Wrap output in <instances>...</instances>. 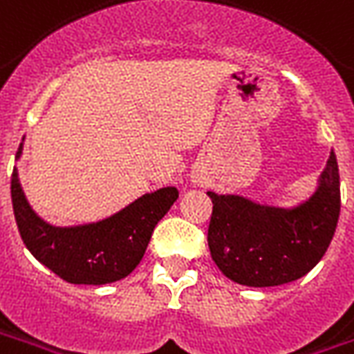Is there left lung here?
<instances>
[{
  "label": "left lung",
  "mask_w": 354,
  "mask_h": 354,
  "mask_svg": "<svg viewBox=\"0 0 354 354\" xmlns=\"http://www.w3.org/2000/svg\"><path fill=\"white\" fill-rule=\"evenodd\" d=\"M208 197L214 204L208 248L225 276L248 287L297 281L323 259L336 232L342 204L336 153L330 151L313 195L292 208L214 191Z\"/></svg>",
  "instance_id": "obj_1"
}]
</instances>
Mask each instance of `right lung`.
Segmentation results:
<instances>
[{"label": "right lung", "instance_id": "obj_1", "mask_svg": "<svg viewBox=\"0 0 354 354\" xmlns=\"http://www.w3.org/2000/svg\"><path fill=\"white\" fill-rule=\"evenodd\" d=\"M20 142L17 159L22 156ZM10 198L26 248L39 263L75 285H104L129 276L142 261L151 232L176 203V187L146 193L95 223L56 227L39 217L24 195L18 170L10 176Z\"/></svg>", "mask_w": 354, "mask_h": 354}]
</instances>
